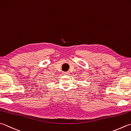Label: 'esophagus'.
Returning <instances> with one entry per match:
<instances>
[{
    "label": "esophagus",
    "mask_w": 131,
    "mask_h": 131,
    "mask_svg": "<svg viewBox=\"0 0 131 131\" xmlns=\"http://www.w3.org/2000/svg\"><path fill=\"white\" fill-rule=\"evenodd\" d=\"M69 71H65V72L63 73V74H64V75H69Z\"/></svg>",
    "instance_id": "34e87169"
}]
</instances>
